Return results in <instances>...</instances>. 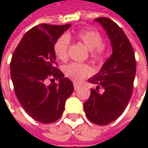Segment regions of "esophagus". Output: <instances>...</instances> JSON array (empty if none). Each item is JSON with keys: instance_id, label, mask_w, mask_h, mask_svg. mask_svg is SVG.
<instances>
[{"instance_id": "obj_1", "label": "esophagus", "mask_w": 148, "mask_h": 148, "mask_svg": "<svg viewBox=\"0 0 148 148\" xmlns=\"http://www.w3.org/2000/svg\"><path fill=\"white\" fill-rule=\"evenodd\" d=\"M79 87H80V86H79V84H77V83H74V90H77V89H79Z\"/></svg>"}]
</instances>
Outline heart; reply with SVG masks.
<instances>
[{"mask_svg":"<svg viewBox=\"0 0 148 148\" xmlns=\"http://www.w3.org/2000/svg\"><path fill=\"white\" fill-rule=\"evenodd\" d=\"M76 38L81 41L90 50L91 58L98 63L102 62L105 56V47L103 46V37L99 32L94 29H84L76 33ZM70 38L67 34L59 37L54 44V52L58 59L64 61L68 57V50ZM65 75L72 80L79 82L91 75L92 68L85 63L71 62L63 69Z\"/></svg>","mask_w":148,"mask_h":148,"instance_id":"b5f03b06","label":"heart"}]
</instances>
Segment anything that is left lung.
<instances>
[{
  "instance_id": "8db88e82",
  "label": "left lung",
  "mask_w": 148,
  "mask_h": 148,
  "mask_svg": "<svg viewBox=\"0 0 148 148\" xmlns=\"http://www.w3.org/2000/svg\"><path fill=\"white\" fill-rule=\"evenodd\" d=\"M101 24L110 40L112 54L97 74L88 79L96 84L84 103L86 117L98 125H107L126 109L133 92L136 62L133 47L121 27L109 18L94 19ZM103 90L99 92V89Z\"/></svg>"
}]
</instances>
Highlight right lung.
Wrapping results in <instances>:
<instances>
[{
    "mask_svg": "<svg viewBox=\"0 0 148 148\" xmlns=\"http://www.w3.org/2000/svg\"><path fill=\"white\" fill-rule=\"evenodd\" d=\"M71 24H41L32 27L15 49L10 62L15 94L25 112L38 122L51 123L63 113L74 92L73 82L56 66L54 44ZM48 79L51 84L48 86ZM59 83H52L54 79Z\"/></svg>",
    "mask_w": 148,
    "mask_h": 148,
    "instance_id": "1",
    "label": "right lung"
}]
</instances>
